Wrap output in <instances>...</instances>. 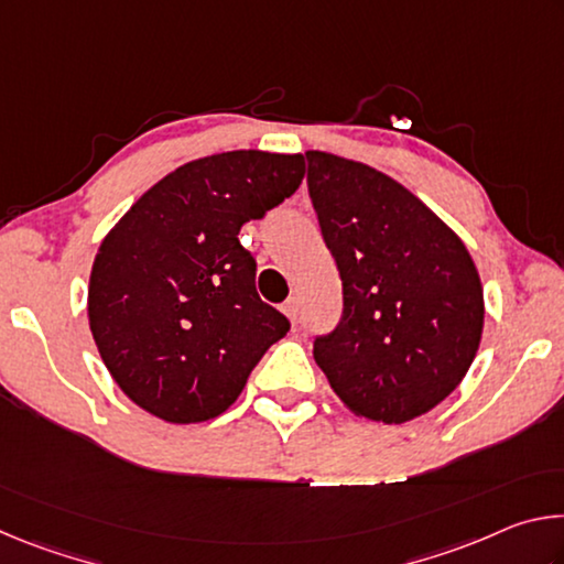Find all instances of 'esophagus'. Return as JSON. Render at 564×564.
I'll list each match as a JSON object with an SVG mask.
<instances>
[{"label":"esophagus","instance_id":"esophagus-1","mask_svg":"<svg viewBox=\"0 0 564 564\" xmlns=\"http://www.w3.org/2000/svg\"><path fill=\"white\" fill-rule=\"evenodd\" d=\"M283 313L291 318V323H299V316H301V305H299V301H295V299L285 301V303H283Z\"/></svg>","mask_w":564,"mask_h":564}]
</instances>
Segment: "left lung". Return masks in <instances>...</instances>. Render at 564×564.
<instances>
[{
	"instance_id": "8db88e82",
	"label": "left lung",
	"mask_w": 564,
	"mask_h": 564,
	"mask_svg": "<svg viewBox=\"0 0 564 564\" xmlns=\"http://www.w3.org/2000/svg\"><path fill=\"white\" fill-rule=\"evenodd\" d=\"M308 194L343 283V316L313 358L352 413L398 425L460 386L482 336L465 243L380 171L305 151Z\"/></svg>"
}]
</instances>
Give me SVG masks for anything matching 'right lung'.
<instances>
[{"label":"right lung","mask_w":564,"mask_h":564,"mask_svg":"<svg viewBox=\"0 0 564 564\" xmlns=\"http://www.w3.org/2000/svg\"><path fill=\"white\" fill-rule=\"evenodd\" d=\"M301 154L226 151L151 186L99 246L89 326L133 403L166 423H202L241 395L291 323L256 293L246 221L295 194Z\"/></svg>","instance_id":"obj_1"}]
</instances>
